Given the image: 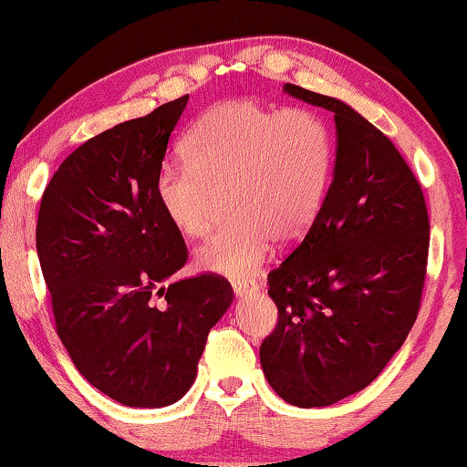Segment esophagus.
Wrapping results in <instances>:
<instances>
[{
    "instance_id": "esophagus-1",
    "label": "esophagus",
    "mask_w": 467,
    "mask_h": 467,
    "mask_svg": "<svg viewBox=\"0 0 467 467\" xmlns=\"http://www.w3.org/2000/svg\"><path fill=\"white\" fill-rule=\"evenodd\" d=\"M232 286H234V293L235 295L244 296V295L254 293V290L259 288V284H256L254 280H250V278H234L232 280Z\"/></svg>"
}]
</instances>
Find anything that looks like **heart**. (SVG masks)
I'll use <instances>...</instances> for the list:
<instances>
[{
	"label": "heart",
	"instance_id": "obj_1",
	"mask_svg": "<svg viewBox=\"0 0 467 467\" xmlns=\"http://www.w3.org/2000/svg\"><path fill=\"white\" fill-rule=\"evenodd\" d=\"M187 164L164 161L155 198L185 238L211 229L219 198L232 221L195 253L206 272L244 275L261 265L272 242L306 235L327 198L335 140L327 121L303 107L272 109L229 99L202 111L183 140Z\"/></svg>",
	"mask_w": 467,
	"mask_h": 467
}]
</instances>
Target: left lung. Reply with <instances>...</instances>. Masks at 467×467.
Here are the masks:
<instances>
[{
    "label": "left lung",
    "instance_id": "left-lung-1",
    "mask_svg": "<svg viewBox=\"0 0 467 467\" xmlns=\"http://www.w3.org/2000/svg\"><path fill=\"white\" fill-rule=\"evenodd\" d=\"M284 90L335 113L337 160L312 227L267 274L278 322L259 354L288 404L328 407L375 381L413 328L430 217L421 185L379 128L337 99Z\"/></svg>",
    "mask_w": 467,
    "mask_h": 467
}]
</instances>
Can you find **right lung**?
I'll list each match as a JSON object with an SVG mask.
<instances>
[{
  "mask_svg": "<svg viewBox=\"0 0 467 467\" xmlns=\"http://www.w3.org/2000/svg\"><path fill=\"white\" fill-rule=\"evenodd\" d=\"M187 99L79 145L39 204L36 244L54 327L86 381L126 407L183 398L234 299L217 274L171 280L189 253L158 204L155 174Z\"/></svg>",
  "mask_w": 467,
  "mask_h": 467,
  "instance_id": "add662e5",
  "label": "right lung"
}]
</instances>
